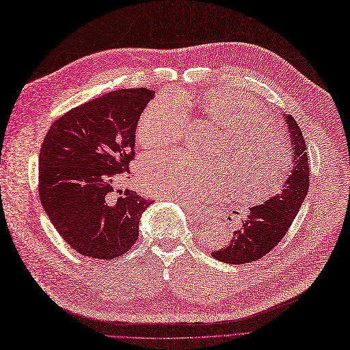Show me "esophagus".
<instances>
[{"instance_id":"1","label":"esophagus","mask_w":350,"mask_h":350,"mask_svg":"<svg viewBox=\"0 0 350 350\" xmlns=\"http://www.w3.org/2000/svg\"><path fill=\"white\" fill-rule=\"evenodd\" d=\"M186 208H187V211L190 213V216H191L196 221L203 223V221H206V220H207V216H206V213H204V211H202V210H199V208L189 207V206H186Z\"/></svg>"}]
</instances>
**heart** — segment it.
I'll return each instance as SVG.
<instances>
[{
  "label": "heart",
  "mask_w": 350,
  "mask_h": 350,
  "mask_svg": "<svg viewBox=\"0 0 350 350\" xmlns=\"http://www.w3.org/2000/svg\"><path fill=\"white\" fill-rule=\"evenodd\" d=\"M203 114L223 129L215 160L180 151H156L142 157L143 189L161 199L196 204L216 199L232 186L234 199L260 203L276 193L292 164V151L282 124L247 94L215 90L202 98ZM189 100L178 93L154 98L139 117L135 140L164 146L181 140L189 123Z\"/></svg>",
  "instance_id": "b5f03b06"
}]
</instances>
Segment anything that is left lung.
<instances>
[{
    "label": "left lung",
    "mask_w": 350,
    "mask_h": 350,
    "mask_svg": "<svg viewBox=\"0 0 350 350\" xmlns=\"http://www.w3.org/2000/svg\"><path fill=\"white\" fill-rule=\"evenodd\" d=\"M286 121L291 130L293 147V170L283 185L280 194L271 197L265 204L250 208L247 219L243 220L239 230H234L233 240L220 250L213 252L215 259L245 265L256 262L278 246L297 215V211L309 190V161L306 142L296 120L287 114Z\"/></svg>",
    "instance_id": "8db88e82"
}]
</instances>
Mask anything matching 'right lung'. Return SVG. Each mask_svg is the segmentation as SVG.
Instances as JSON below:
<instances>
[{
    "label": "right lung",
    "instance_id": "add662e5",
    "mask_svg": "<svg viewBox=\"0 0 350 350\" xmlns=\"http://www.w3.org/2000/svg\"><path fill=\"white\" fill-rule=\"evenodd\" d=\"M154 91L124 88L90 100L55 120L38 159V194L57 232L75 252L111 260L139 239L151 204L135 191L114 193L130 172L134 134Z\"/></svg>",
    "mask_w": 350,
    "mask_h": 350
}]
</instances>
